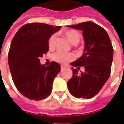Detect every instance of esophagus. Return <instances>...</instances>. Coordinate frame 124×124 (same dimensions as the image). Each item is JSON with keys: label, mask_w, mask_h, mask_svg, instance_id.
Returning <instances> with one entry per match:
<instances>
[{"label": "esophagus", "mask_w": 124, "mask_h": 124, "mask_svg": "<svg viewBox=\"0 0 124 124\" xmlns=\"http://www.w3.org/2000/svg\"><path fill=\"white\" fill-rule=\"evenodd\" d=\"M60 68H61V70H64V69H66V67L65 66H64V65H61V66H60Z\"/></svg>", "instance_id": "esophagus-1"}]
</instances>
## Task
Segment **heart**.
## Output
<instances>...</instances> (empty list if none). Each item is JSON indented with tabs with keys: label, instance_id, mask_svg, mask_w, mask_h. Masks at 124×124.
I'll list each match as a JSON object with an SVG mask.
<instances>
[{
	"label": "heart",
	"instance_id": "1",
	"mask_svg": "<svg viewBox=\"0 0 124 124\" xmlns=\"http://www.w3.org/2000/svg\"><path fill=\"white\" fill-rule=\"evenodd\" d=\"M64 35L68 39V40L72 44H77L81 39L80 34L76 30H69L64 32ZM56 39V35L53 34L51 36L48 40V46L49 47H53L54 46V41ZM53 60L57 62L65 64L68 61L72 60L74 58V54L73 53H64L58 52L54 53L52 55Z\"/></svg>",
	"mask_w": 124,
	"mask_h": 124
}]
</instances>
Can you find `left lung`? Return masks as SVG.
<instances>
[{"label":"left lung","instance_id":"8db88e82","mask_svg":"<svg viewBox=\"0 0 124 124\" xmlns=\"http://www.w3.org/2000/svg\"><path fill=\"white\" fill-rule=\"evenodd\" d=\"M67 27L82 30L84 39V51L78 60L71 63L73 77L68 82V89L77 98H91L103 87L111 73L113 48L108 33L93 22H85ZM85 67L84 72L77 69Z\"/></svg>","mask_w":124,"mask_h":124}]
</instances>
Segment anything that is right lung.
I'll return each mask as SVG.
<instances>
[{
    "instance_id": "add662e5",
    "label": "right lung",
    "mask_w": 124,
    "mask_h": 124,
    "mask_svg": "<svg viewBox=\"0 0 124 124\" xmlns=\"http://www.w3.org/2000/svg\"><path fill=\"white\" fill-rule=\"evenodd\" d=\"M61 28L42 23L26 24L11 41L8 64L12 79L18 91L30 100H40L51 93L60 64L52 62L46 67L39 58L48 51L51 36Z\"/></svg>"
}]
</instances>
